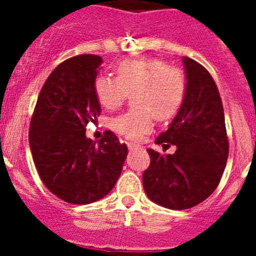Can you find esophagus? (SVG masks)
I'll return each mask as SVG.
<instances>
[{
    "label": "esophagus",
    "instance_id": "obj_1",
    "mask_svg": "<svg viewBox=\"0 0 256 256\" xmlns=\"http://www.w3.org/2000/svg\"><path fill=\"white\" fill-rule=\"evenodd\" d=\"M128 148H130V150H138V148H141V144H134V142H128Z\"/></svg>",
    "mask_w": 256,
    "mask_h": 256
}]
</instances>
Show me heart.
Listing matches in <instances>:
<instances>
[{
    "label": "heart",
    "instance_id": "obj_1",
    "mask_svg": "<svg viewBox=\"0 0 256 256\" xmlns=\"http://www.w3.org/2000/svg\"><path fill=\"white\" fill-rule=\"evenodd\" d=\"M116 78L97 76L94 91L102 108L114 110L132 94L134 108L114 118L112 130L138 140L150 132L154 116L166 122L177 115L186 100L187 76L180 68L159 58L124 60L115 68Z\"/></svg>",
    "mask_w": 256,
    "mask_h": 256
}]
</instances>
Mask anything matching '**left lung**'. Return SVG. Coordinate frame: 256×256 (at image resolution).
<instances>
[{"label":"left lung","instance_id":"obj_1","mask_svg":"<svg viewBox=\"0 0 256 256\" xmlns=\"http://www.w3.org/2000/svg\"><path fill=\"white\" fill-rule=\"evenodd\" d=\"M186 100L165 132L155 140L174 154L148 148L150 166L142 182L151 201L173 210L190 209L206 200L218 187L228 158L224 112L214 79L198 61L183 58Z\"/></svg>","mask_w":256,"mask_h":256}]
</instances>
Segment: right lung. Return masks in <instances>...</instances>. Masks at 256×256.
<instances>
[{"label": "right lung", "mask_w": 256, "mask_h": 256, "mask_svg": "<svg viewBox=\"0 0 256 256\" xmlns=\"http://www.w3.org/2000/svg\"><path fill=\"white\" fill-rule=\"evenodd\" d=\"M101 64L97 55L61 62L46 79L32 115L29 146L38 174L69 204H91L108 195L128 152L112 130L98 142L86 137L87 124L101 112L94 91Z\"/></svg>", "instance_id": "1"}]
</instances>
